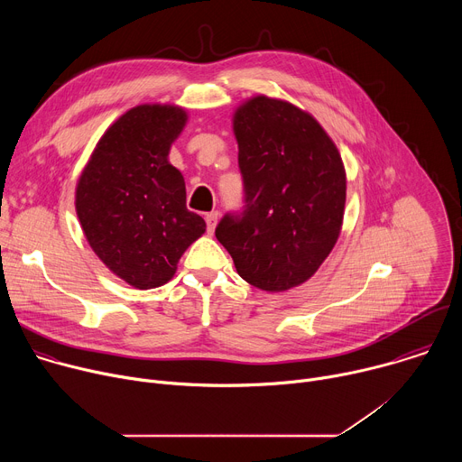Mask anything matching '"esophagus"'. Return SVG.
<instances>
[{
    "label": "esophagus",
    "mask_w": 462,
    "mask_h": 462,
    "mask_svg": "<svg viewBox=\"0 0 462 462\" xmlns=\"http://www.w3.org/2000/svg\"><path fill=\"white\" fill-rule=\"evenodd\" d=\"M217 219H219V214H217V212H210V214H207L205 221H207V230H208V234H212V232L216 230Z\"/></svg>",
    "instance_id": "esophagus-1"
}]
</instances>
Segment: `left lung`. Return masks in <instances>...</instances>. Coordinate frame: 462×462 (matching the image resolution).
Here are the masks:
<instances>
[{
	"mask_svg": "<svg viewBox=\"0 0 462 462\" xmlns=\"http://www.w3.org/2000/svg\"><path fill=\"white\" fill-rule=\"evenodd\" d=\"M243 208L216 237L250 285L280 292L307 282L344 219L346 170L323 127L296 106L255 97L234 115Z\"/></svg>",
	"mask_w": 462,
	"mask_h": 462,
	"instance_id": "left-lung-1",
	"label": "left lung"
}]
</instances>
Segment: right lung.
Returning a JSON list of instances; mask_svg holds the SVG:
<instances>
[{
  "label": "right lung",
  "instance_id": "right-lung-1",
  "mask_svg": "<svg viewBox=\"0 0 462 462\" xmlns=\"http://www.w3.org/2000/svg\"><path fill=\"white\" fill-rule=\"evenodd\" d=\"M184 124L177 106L129 109L106 131L77 186V214L91 248L137 289L170 282L207 228L186 208L184 179L168 162Z\"/></svg>",
  "mask_w": 462,
  "mask_h": 462
}]
</instances>
